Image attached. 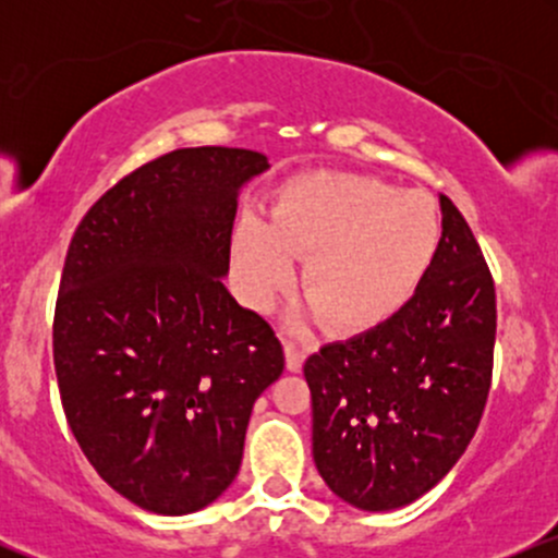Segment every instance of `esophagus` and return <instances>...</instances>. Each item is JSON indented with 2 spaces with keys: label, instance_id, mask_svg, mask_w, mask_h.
Segmentation results:
<instances>
[{
  "label": "esophagus",
  "instance_id": "34e87169",
  "mask_svg": "<svg viewBox=\"0 0 558 558\" xmlns=\"http://www.w3.org/2000/svg\"><path fill=\"white\" fill-rule=\"evenodd\" d=\"M304 345H301L299 341H286V367L291 369V373H299L301 364H304Z\"/></svg>",
  "mask_w": 558,
  "mask_h": 558
}]
</instances>
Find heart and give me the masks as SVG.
I'll return each instance as SVG.
<instances>
[{
	"mask_svg": "<svg viewBox=\"0 0 558 558\" xmlns=\"http://www.w3.org/2000/svg\"><path fill=\"white\" fill-rule=\"evenodd\" d=\"M444 241L438 204L354 172H312L288 183L272 222L246 217L233 243L243 299L267 310L301 286L312 315L332 330L354 332L386 323L417 293Z\"/></svg>",
	"mask_w": 558,
	"mask_h": 558,
	"instance_id": "b5f03b06",
	"label": "heart"
}]
</instances>
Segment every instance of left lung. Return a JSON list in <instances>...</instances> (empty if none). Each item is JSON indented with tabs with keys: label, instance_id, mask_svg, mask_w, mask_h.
<instances>
[{
	"label": "left lung",
	"instance_id": "left-lung-1",
	"mask_svg": "<svg viewBox=\"0 0 558 558\" xmlns=\"http://www.w3.org/2000/svg\"><path fill=\"white\" fill-rule=\"evenodd\" d=\"M440 213L438 257L407 306L304 364L317 472L362 511L401 509L438 485L488 401L496 288L448 196Z\"/></svg>",
	"mask_w": 558,
	"mask_h": 558
}]
</instances>
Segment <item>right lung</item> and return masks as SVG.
Listing matches in <instances>:
<instances>
[{"instance_id":"1","label":"right lung","mask_w":558,"mask_h":558,"mask_svg":"<svg viewBox=\"0 0 558 558\" xmlns=\"http://www.w3.org/2000/svg\"><path fill=\"white\" fill-rule=\"evenodd\" d=\"M267 168L248 149L170 151L70 241L52 332L62 409L99 477L155 514L228 490L254 401L286 367L270 323L222 283L239 194Z\"/></svg>"}]
</instances>
